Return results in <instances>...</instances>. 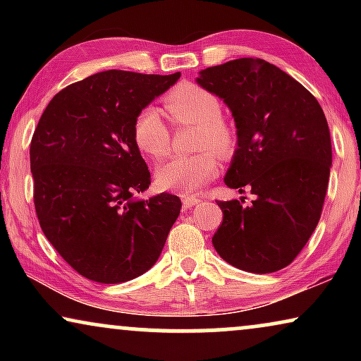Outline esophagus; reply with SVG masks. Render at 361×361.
<instances>
[{"mask_svg": "<svg viewBox=\"0 0 361 361\" xmlns=\"http://www.w3.org/2000/svg\"><path fill=\"white\" fill-rule=\"evenodd\" d=\"M199 202L200 199L195 195H182V205H184V209H192V207H195Z\"/></svg>", "mask_w": 361, "mask_h": 361, "instance_id": "obj_1", "label": "esophagus"}]
</instances>
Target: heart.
<instances>
[{
	"label": "heart",
	"mask_w": 361,
	"mask_h": 361,
	"mask_svg": "<svg viewBox=\"0 0 361 361\" xmlns=\"http://www.w3.org/2000/svg\"><path fill=\"white\" fill-rule=\"evenodd\" d=\"M166 110L179 125L197 126V147H212L220 154H228L233 147V131L221 120L220 100L207 88L195 83H182L164 98ZM133 136L136 146L151 159H161L169 151L171 131L154 106L137 113ZM219 172V159L212 151L194 156H176L156 171L161 189L182 195L199 192Z\"/></svg>",
	"instance_id": "obj_1"
}]
</instances>
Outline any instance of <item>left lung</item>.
<instances>
[{"label":"left lung","mask_w":361,"mask_h":361,"mask_svg":"<svg viewBox=\"0 0 361 361\" xmlns=\"http://www.w3.org/2000/svg\"><path fill=\"white\" fill-rule=\"evenodd\" d=\"M197 83L230 108L236 149L225 184L255 195L219 200L224 221L212 238L226 263L274 273L314 233L327 194L332 142L324 110L307 88L263 59H236L199 72Z\"/></svg>","instance_id":"8db88e82"}]
</instances>
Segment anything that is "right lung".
Instances as JSON below:
<instances>
[{"label": "right lung", "instance_id": "right-lung-1", "mask_svg": "<svg viewBox=\"0 0 361 361\" xmlns=\"http://www.w3.org/2000/svg\"><path fill=\"white\" fill-rule=\"evenodd\" d=\"M180 78L106 71L49 102L31 141L34 207L46 238L83 278L125 283L151 269L180 199H137L151 174L133 136L142 108Z\"/></svg>", "mask_w": 361, "mask_h": 361}]
</instances>
